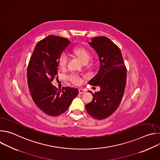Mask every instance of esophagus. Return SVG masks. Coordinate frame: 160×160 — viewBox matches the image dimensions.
<instances>
[{
    "mask_svg": "<svg viewBox=\"0 0 160 160\" xmlns=\"http://www.w3.org/2000/svg\"><path fill=\"white\" fill-rule=\"evenodd\" d=\"M85 92V90H83V89H82V88H79V94H83V93H84Z\"/></svg>",
    "mask_w": 160,
    "mask_h": 160,
    "instance_id": "esophagus-1",
    "label": "esophagus"
}]
</instances>
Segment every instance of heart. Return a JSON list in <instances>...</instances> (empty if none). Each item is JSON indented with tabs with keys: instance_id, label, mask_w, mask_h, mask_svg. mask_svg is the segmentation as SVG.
I'll use <instances>...</instances> for the list:
<instances>
[{
	"instance_id": "obj_1",
	"label": "heart",
	"mask_w": 160,
	"mask_h": 160,
	"mask_svg": "<svg viewBox=\"0 0 160 160\" xmlns=\"http://www.w3.org/2000/svg\"><path fill=\"white\" fill-rule=\"evenodd\" d=\"M72 53L77 58H78L83 63L87 62L90 59V53L89 51L83 47H76L72 50ZM67 64V58L65 55L62 54L60 56L59 59V66L61 68L63 69L66 66ZM70 80L75 84H80L81 83V80L79 77L77 75H72L70 77Z\"/></svg>"
}]
</instances>
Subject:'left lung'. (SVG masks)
Listing matches in <instances>:
<instances>
[{
	"label": "left lung",
	"mask_w": 160,
	"mask_h": 160,
	"mask_svg": "<svg viewBox=\"0 0 160 160\" xmlns=\"http://www.w3.org/2000/svg\"><path fill=\"white\" fill-rule=\"evenodd\" d=\"M88 44L97 52L99 59L98 73L88 84L100 87L92 101L85 105L88 115L98 120L108 118L116 111L122 99L127 82V69L122 52L105 37H94Z\"/></svg>",
	"instance_id": "1"
}]
</instances>
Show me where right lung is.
Wrapping results in <instances>:
<instances>
[{
    "label": "right lung",
    "instance_id": "add662e5",
    "mask_svg": "<svg viewBox=\"0 0 160 160\" xmlns=\"http://www.w3.org/2000/svg\"><path fill=\"white\" fill-rule=\"evenodd\" d=\"M70 43L67 38L48 36L35 45L28 66L32 98L37 107L49 116L64 112L78 94V88L66 87L59 90L51 83L58 73L59 59Z\"/></svg>",
    "mask_w": 160,
    "mask_h": 160
}]
</instances>
